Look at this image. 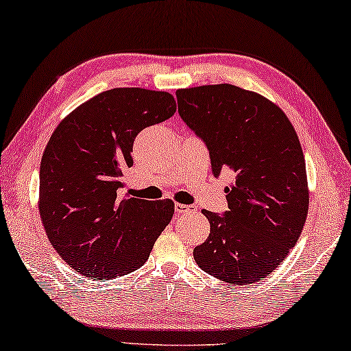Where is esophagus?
<instances>
[{"mask_svg": "<svg viewBox=\"0 0 351 351\" xmlns=\"http://www.w3.org/2000/svg\"><path fill=\"white\" fill-rule=\"evenodd\" d=\"M187 210H190V206H187V204H180V202H176L175 204V212L180 215V213H186Z\"/></svg>", "mask_w": 351, "mask_h": 351, "instance_id": "34e87169", "label": "esophagus"}]
</instances>
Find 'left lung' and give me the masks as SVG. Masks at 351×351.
<instances>
[{
	"label": "left lung",
	"instance_id": "left-lung-1",
	"mask_svg": "<svg viewBox=\"0 0 351 351\" xmlns=\"http://www.w3.org/2000/svg\"><path fill=\"white\" fill-rule=\"evenodd\" d=\"M178 112L206 143L212 170L232 171L228 210H202L210 234L195 247L204 271L248 285L269 276L295 247L308 213L301 143L287 114L256 92L232 84L176 90Z\"/></svg>",
	"mask_w": 351,
	"mask_h": 351
}]
</instances>
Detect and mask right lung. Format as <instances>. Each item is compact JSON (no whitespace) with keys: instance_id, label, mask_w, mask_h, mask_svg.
<instances>
[{"instance_id":"obj_1","label":"right lung","mask_w":351,"mask_h":351,"mask_svg":"<svg viewBox=\"0 0 351 351\" xmlns=\"http://www.w3.org/2000/svg\"><path fill=\"white\" fill-rule=\"evenodd\" d=\"M175 112L167 92L112 88L76 107L50 136L40 167V215L50 244L81 275L109 281L139 269L171 221V199L118 193L138 133Z\"/></svg>"}]
</instances>
